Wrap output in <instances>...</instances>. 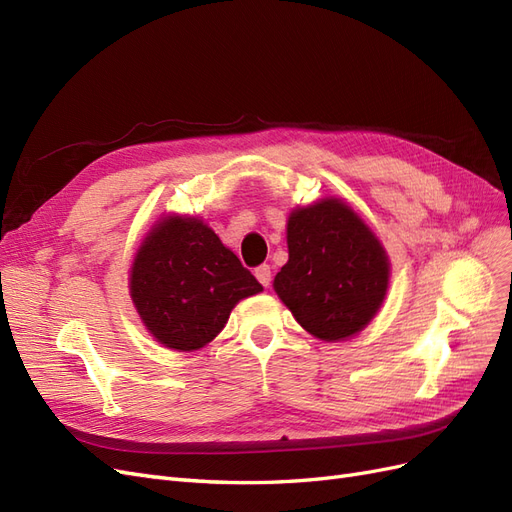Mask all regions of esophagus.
Instances as JSON below:
<instances>
[{
    "mask_svg": "<svg viewBox=\"0 0 512 512\" xmlns=\"http://www.w3.org/2000/svg\"><path fill=\"white\" fill-rule=\"evenodd\" d=\"M255 276H257V280H259L263 287H268L270 280H272V270H270V266H266V263H263V266L255 268Z\"/></svg>",
    "mask_w": 512,
    "mask_h": 512,
    "instance_id": "1",
    "label": "esophagus"
}]
</instances>
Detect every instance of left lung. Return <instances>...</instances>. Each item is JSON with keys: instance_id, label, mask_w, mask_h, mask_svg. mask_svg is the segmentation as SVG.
<instances>
[{"instance_id": "1", "label": "left lung", "mask_w": 512, "mask_h": 512, "mask_svg": "<svg viewBox=\"0 0 512 512\" xmlns=\"http://www.w3.org/2000/svg\"><path fill=\"white\" fill-rule=\"evenodd\" d=\"M287 249L289 261L274 276V291L308 334L346 340L381 310L391 274L387 251L340 197L293 208Z\"/></svg>"}]
</instances>
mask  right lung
<instances>
[{
  "instance_id": "1",
  "label": "right lung",
  "mask_w": 512,
  "mask_h": 512,
  "mask_svg": "<svg viewBox=\"0 0 512 512\" xmlns=\"http://www.w3.org/2000/svg\"><path fill=\"white\" fill-rule=\"evenodd\" d=\"M263 291L200 217L163 214L140 242L129 295L159 344L197 351L221 334L234 306Z\"/></svg>"
}]
</instances>
